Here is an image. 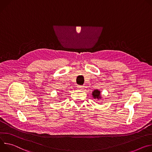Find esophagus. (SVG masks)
<instances>
[{
  "instance_id": "esophagus-1",
  "label": "esophagus",
  "mask_w": 152,
  "mask_h": 152,
  "mask_svg": "<svg viewBox=\"0 0 152 152\" xmlns=\"http://www.w3.org/2000/svg\"><path fill=\"white\" fill-rule=\"evenodd\" d=\"M83 86H77V88H78V89H80V90H82V89H83Z\"/></svg>"
}]
</instances>
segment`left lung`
I'll return each instance as SVG.
<instances>
[{
    "mask_svg": "<svg viewBox=\"0 0 152 152\" xmlns=\"http://www.w3.org/2000/svg\"><path fill=\"white\" fill-rule=\"evenodd\" d=\"M93 98L94 99H101L102 98V96H101V91L98 90V89H95L92 92V94Z\"/></svg>",
    "mask_w": 152,
    "mask_h": 152,
    "instance_id": "8db88e82",
    "label": "left lung"
}]
</instances>
